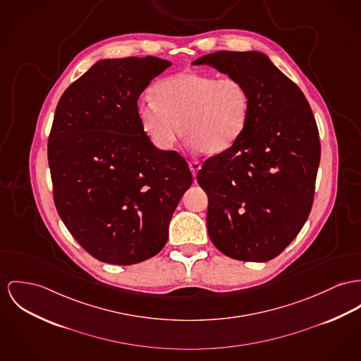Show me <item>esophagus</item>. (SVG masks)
I'll return each instance as SVG.
<instances>
[{
	"mask_svg": "<svg viewBox=\"0 0 361 361\" xmlns=\"http://www.w3.org/2000/svg\"><path fill=\"white\" fill-rule=\"evenodd\" d=\"M188 165H190V170L192 171V176L196 177V173H197L199 169H200V164L196 162V161H191V162H188Z\"/></svg>",
	"mask_w": 361,
	"mask_h": 361,
	"instance_id": "1",
	"label": "esophagus"
}]
</instances>
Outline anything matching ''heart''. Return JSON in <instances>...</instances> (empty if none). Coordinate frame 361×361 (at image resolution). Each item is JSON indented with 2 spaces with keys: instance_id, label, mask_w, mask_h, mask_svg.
Instances as JSON below:
<instances>
[{
  "instance_id": "heart-1",
  "label": "heart",
  "mask_w": 361,
  "mask_h": 361,
  "mask_svg": "<svg viewBox=\"0 0 361 361\" xmlns=\"http://www.w3.org/2000/svg\"><path fill=\"white\" fill-rule=\"evenodd\" d=\"M154 100H141V129L161 151H170L183 135L194 149L220 154L243 135L250 118V94L235 78L184 71L152 87Z\"/></svg>"
}]
</instances>
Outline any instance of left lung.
<instances>
[{
  "label": "left lung",
  "instance_id": "obj_1",
  "mask_svg": "<svg viewBox=\"0 0 361 361\" xmlns=\"http://www.w3.org/2000/svg\"><path fill=\"white\" fill-rule=\"evenodd\" d=\"M192 64L245 83L251 102L240 139L197 171L209 197V238L231 258L269 261L295 239L312 209L320 162L313 112L262 52L220 51Z\"/></svg>",
  "mask_w": 361,
  "mask_h": 361
}]
</instances>
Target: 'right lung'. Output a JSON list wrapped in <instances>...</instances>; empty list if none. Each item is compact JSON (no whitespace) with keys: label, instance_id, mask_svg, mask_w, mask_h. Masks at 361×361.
Wrapping results in <instances>:
<instances>
[{"label":"right lung","instance_id":"obj_1","mask_svg":"<svg viewBox=\"0 0 361 361\" xmlns=\"http://www.w3.org/2000/svg\"><path fill=\"white\" fill-rule=\"evenodd\" d=\"M170 66L154 56L100 59L56 107L48 142L56 209L99 261L133 265L157 255L194 181L185 159L158 149L137 118L140 94Z\"/></svg>","mask_w":361,"mask_h":361}]
</instances>
